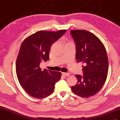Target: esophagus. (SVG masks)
<instances>
[{"instance_id": "esophagus-1", "label": "esophagus", "mask_w": 120, "mask_h": 120, "mask_svg": "<svg viewBox=\"0 0 120 120\" xmlns=\"http://www.w3.org/2000/svg\"><path fill=\"white\" fill-rule=\"evenodd\" d=\"M62 74L63 76H64V77H68V76L70 75V74L68 73H62Z\"/></svg>"}]
</instances>
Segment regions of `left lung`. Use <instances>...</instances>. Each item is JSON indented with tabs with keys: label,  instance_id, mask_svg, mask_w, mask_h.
I'll return each mask as SVG.
<instances>
[{
	"label": "left lung",
	"instance_id": "obj_1",
	"mask_svg": "<svg viewBox=\"0 0 120 120\" xmlns=\"http://www.w3.org/2000/svg\"><path fill=\"white\" fill-rule=\"evenodd\" d=\"M76 44V58L82 65L83 76L76 75L78 81L71 87L76 95L89 98L95 95L105 83L108 71L105 47L96 35L86 30H71Z\"/></svg>",
	"mask_w": 120,
	"mask_h": 120
}]
</instances>
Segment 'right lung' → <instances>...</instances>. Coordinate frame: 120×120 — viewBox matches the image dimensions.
<instances>
[{
    "label": "right lung",
    "instance_id": "obj_1",
    "mask_svg": "<svg viewBox=\"0 0 120 120\" xmlns=\"http://www.w3.org/2000/svg\"><path fill=\"white\" fill-rule=\"evenodd\" d=\"M66 30L57 32L39 31L25 39L21 46L16 62V72L20 85L34 98L42 99L53 93L55 83L61 73L40 68V62L49 60L53 43L64 34Z\"/></svg>",
    "mask_w": 120,
    "mask_h": 120
}]
</instances>
